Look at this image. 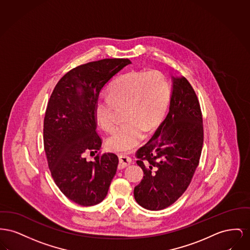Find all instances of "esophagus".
Instances as JSON below:
<instances>
[{
    "instance_id": "esophagus-1",
    "label": "esophagus",
    "mask_w": 250,
    "mask_h": 250,
    "mask_svg": "<svg viewBox=\"0 0 250 250\" xmlns=\"http://www.w3.org/2000/svg\"><path fill=\"white\" fill-rule=\"evenodd\" d=\"M119 168H124V167H127L128 166H130L131 163H132V160L129 156H126V155H120L119 156Z\"/></svg>"
}]
</instances>
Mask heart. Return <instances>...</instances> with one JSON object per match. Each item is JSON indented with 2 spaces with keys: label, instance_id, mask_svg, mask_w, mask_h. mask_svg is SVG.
I'll return each instance as SVG.
<instances>
[{
  "label": "heart",
  "instance_id": "heart-1",
  "mask_svg": "<svg viewBox=\"0 0 250 250\" xmlns=\"http://www.w3.org/2000/svg\"><path fill=\"white\" fill-rule=\"evenodd\" d=\"M170 100V88L165 76L155 70H132L110 85L109 95L97 99L94 115L99 125L111 131L117 122V106L125 108L126 122L107 139L110 149L129 152L164 119Z\"/></svg>",
  "mask_w": 250,
  "mask_h": 250
}]
</instances>
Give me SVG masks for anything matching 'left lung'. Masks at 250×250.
Listing matches in <instances>:
<instances>
[{
  "mask_svg": "<svg viewBox=\"0 0 250 250\" xmlns=\"http://www.w3.org/2000/svg\"><path fill=\"white\" fill-rule=\"evenodd\" d=\"M171 80L168 114L152 138L137 151L136 164L144 177L133 195L146 210H163L184 194L202 150V114L197 95L184 76H171Z\"/></svg>",
  "mask_w": 250,
  "mask_h": 250,
  "instance_id": "1",
  "label": "left lung"
}]
</instances>
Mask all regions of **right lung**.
<instances>
[{"mask_svg": "<svg viewBox=\"0 0 250 250\" xmlns=\"http://www.w3.org/2000/svg\"><path fill=\"white\" fill-rule=\"evenodd\" d=\"M129 59H103L81 65L55 85L44 118V147L54 183L81 206L102 202L116 175L119 158L104 153L87 161L86 150L98 151L102 139L96 132L94 105L106 83Z\"/></svg>", "mask_w": 250, "mask_h": 250, "instance_id": "add662e5", "label": "right lung"}]
</instances>
